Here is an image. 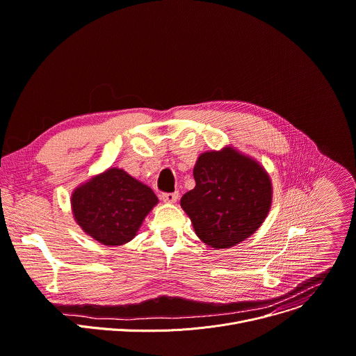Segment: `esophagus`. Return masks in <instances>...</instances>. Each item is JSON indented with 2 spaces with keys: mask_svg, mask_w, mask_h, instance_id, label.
Here are the masks:
<instances>
[{
  "mask_svg": "<svg viewBox=\"0 0 356 356\" xmlns=\"http://www.w3.org/2000/svg\"><path fill=\"white\" fill-rule=\"evenodd\" d=\"M161 199H163L165 203L173 204L179 200V193L177 191L176 193H163V195H161Z\"/></svg>",
  "mask_w": 356,
  "mask_h": 356,
  "instance_id": "obj_1",
  "label": "esophagus"
}]
</instances>
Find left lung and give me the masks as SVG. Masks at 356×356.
I'll return each mask as SVG.
<instances>
[{
    "label": "left lung",
    "instance_id": "1",
    "mask_svg": "<svg viewBox=\"0 0 356 356\" xmlns=\"http://www.w3.org/2000/svg\"><path fill=\"white\" fill-rule=\"evenodd\" d=\"M196 187L180 200L197 237L230 248L261 227L273 203V183L260 161L232 146L202 153L193 169Z\"/></svg>",
    "mask_w": 356,
    "mask_h": 356
}]
</instances>
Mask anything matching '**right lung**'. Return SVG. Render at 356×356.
I'll return each mask as SVG.
<instances>
[{
    "label": "right lung",
    "mask_w": 356,
    "mask_h": 356,
    "mask_svg": "<svg viewBox=\"0 0 356 356\" xmlns=\"http://www.w3.org/2000/svg\"><path fill=\"white\" fill-rule=\"evenodd\" d=\"M157 203L149 186L119 168L93 176L79 184L71 196L76 224L85 234L109 247L134 240Z\"/></svg>",
    "instance_id": "obj_1"
}]
</instances>
